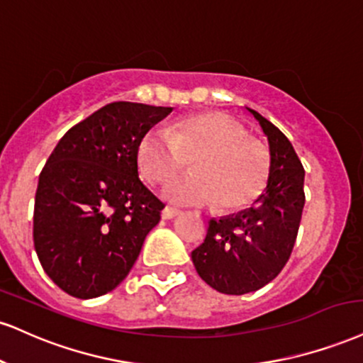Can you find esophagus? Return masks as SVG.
Segmentation results:
<instances>
[{
	"label": "esophagus",
	"instance_id": "34e87169",
	"mask_svg": "<svg viewBox=\"0 0 363 363\" xmlns=\"http://www.w3.org/2000/svg\"><path fill=\"white\" fill-rule=\"evenodd\" d=\"M179 215H181V209H177V208L165 206L162 209V218H164V220H172V218H176Z\"/></svg>",
	"mask_w": 363,
	"mask_h": 363
}]
</instances>
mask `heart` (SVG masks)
<instances>
[{
  "label": "heart",
  "mask_w": 363,
  "mask_h": 363,
  "mask_svg": "<svg viewBox=\"0 0 363 363\" xmlns=\"http://www.w3.org/2000/svg\"><path fill=\"white\" fill-rule=\"evenodd\" d=\"M193 159L194 172L182 174L162 187L177 204L220 209L245 206L259 194L269 170V157L247 130L220 113H199L176 121L172 128L154 126L137 148L140 174L160 184Z\"/></svg>",
  "instance_id": "obj_1"
}]
</instances>
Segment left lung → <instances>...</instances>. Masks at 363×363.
<instances>
[{
  "label": "left lung",
  "instance_id": "8db88e82",
  "mask_svg": "<svg viewBox=\"0 0 363 363\" xmlns=\"http://www.w3.org/2000/svg\"><path fill=\"white\" fill-rule=\"evenodd\" d=\"M248 111L267 135L269 181L250 208L221 220H209L204 242L193 250L199 277L223 294L259 291L276 279L289 260L303 216L304 167L276 125Z\"/></svg>",
  "mask_w": 363,
  "mask_h": 363
}]
</instances>
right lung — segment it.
Segmentation results:
<instances>
[{"label":"right lung","instance_id":"1","mask_svg":"<svg viewBox=\"0 0 363 363\" xmlns=\"http://www.w3.org/2000/svg\"><path fill=\"white\" fill-rule=\"evenodd\" d=\"M172 108L115 101L74 125L38 177L33 243L64 292L91 299L132 270L165 204L138 177L137 148Z\"/></svg>","mask_w":363,"mask_h":363}]
</instances>
